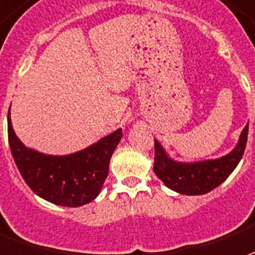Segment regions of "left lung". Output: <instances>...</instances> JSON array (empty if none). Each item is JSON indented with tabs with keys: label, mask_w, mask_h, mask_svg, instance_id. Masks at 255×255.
Wrapping results in <instances>:
<instances>
[{
	"label": "left lung",
	"mask_w": 255,
	"mask_h": 255,
	"mask_svg": "<svg viewBox=\"0 0 255 255\" xmlns=\"http://www.w3.org/2000/svg\"><path fill=\"white\" fill-rule=\"evenodd\" d=\"M249 124L241 133L239 142L228 155L215 160L179 163L172 160L155 140V164L153 171L167 187L186 196H200L222 185L235 170L246 149Z\"/></svg>",
	"instance_id": "8db88e82"
}]
</instances>
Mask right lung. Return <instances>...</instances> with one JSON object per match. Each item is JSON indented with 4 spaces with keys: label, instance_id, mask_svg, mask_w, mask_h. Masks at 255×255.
<instances>
[{
    "label": "right lung",
    "instance_id": "1",
    "mask_svg": "<svg viewBox=\"0 0 255 255\" xmlns=\"http://www.w3.org/2000/svg\"><path fill=\"white\" fill-rule=\"evenodd\" d=\"M121 137L122 129H118L72 155H44L18 140L8 111L9 146L20 174L35 194L55 205L76 208L94 201L107 178L110 159Z\"/></svg>",
    "mask_w": 255,
    "mask_h": 255
}]
</instances>
